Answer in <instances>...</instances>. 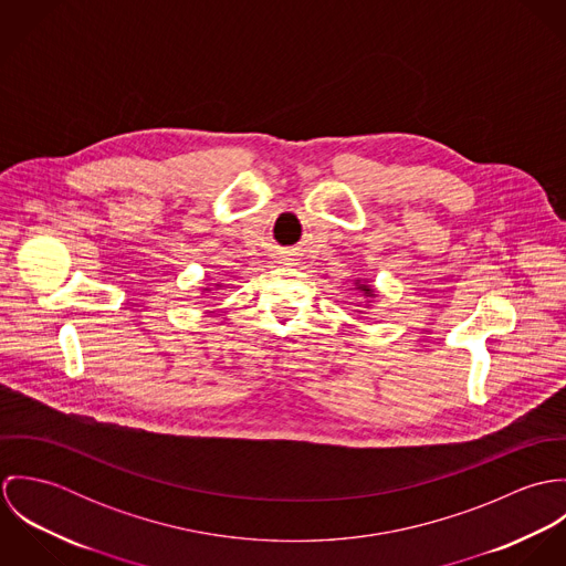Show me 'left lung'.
Instances as JSON below:
<instances>
[{"label": "left lung", "mask_w": 566, "mask_h": 566, "mask_svg": "<svg viewBox=\"0 0 566 566\" xmlns=\"http://www.w3.org/2000/svg\"><path fill=\"white\" fill-rule=\"evenodd\" d=\"M355 285H357V290H359L364 296H368V298H375V296H377V294H375V287H370L366 281H364V283L357 281ZM368 303H370V301H368Z\"/></svg>", "instance_id": "obj_1"}]
</instances>
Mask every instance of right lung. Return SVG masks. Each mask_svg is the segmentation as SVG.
I'll return each instance as SVG.
<instances>
[{
  "label": "right lung",
  "mask_w": 566,
  "mask_h": 566,
  "mask_svg": "<svg viewBox=\"0 0 566 566\" xmlns=\"http://www.w3.org/2000/svg\"><path fill=\"white\" fill-rule=\"evenodd\" d=\"M218 287H220V285H218ZM205 292H211V290H207V287H205Z\"/></svg>",
  "instance_id": "obj_1"
}]
</instances>
